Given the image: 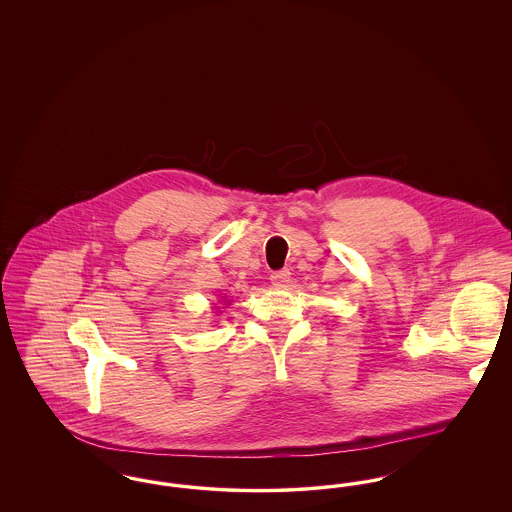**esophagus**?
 Returning a JSON list of instances; mask_svg holds the SVG:
<instances>
[{
	"label": "esophagus",
	"mask_w": 512,
	"mask_h": 512,
	"mask_svg": "<svg viewBox=\"0 0 512 512\" xmlns=\"http://www.w3.org/2000/svg\"><path fill=\"white\" fill-rule=\"evenodd\" d=\"M290 270L288 268H282V270H276V272H272L270 274V282L274 284V286H286L288 282H290Z\"/></svg>",
	"instance_id": "1"
}]
</instances>
